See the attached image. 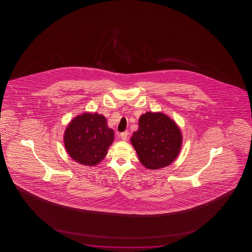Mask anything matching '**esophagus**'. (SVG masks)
I'll list each match as a JSON object with an SVG mask.
<instances>
[{"label": "esophagus", "instance_id": "esophagus-1", "mask_svg": "<svg viewBox=\"0 0 252 252\" xmlns=\"http://www.w3.org/2000/svg\"><path fill=\"white\" fill-rule=\"evenodd\" d=\"M128 136V131H123V132H121V138L122 140H126V138H127Z\"/></svg>", "mask_w": 252, "mask_h": 252}]
</instances>
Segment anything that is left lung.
I'll return each mask as SVG.
<instances>
[{
	"instance_id": "8db88e82",
	"label": "left lung",
	"mask_w": 252,
	"mask_h": 252,
	"mask_svg": "<svg viewBox=\"0 0 252 252\" xmlns=\"http://www.w3.org/2000/svg\"><path fill=\"white\" fill-rule=\"evenodd\" d=\"M139 161L147 169H162L176 158L183 136L174 121L162 113L147 112L138 120L131 138Z\"/></svg>"
}]
</instances>
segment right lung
Masks as SVG:
<instances>
[{"label":"right lung","mask_w":252,"mask_h":252,"mask_svg":"<svg viewBox=\"0 0 252 252\" xmlns=\"http://www.w3.org/2000/svg\"><path fill=\"white\" fill-rule=\"evenodd\" d=\"M114 132L103 115L84 113L70 121L63 137L66 151L76 162L97 165L106 157Z\"/></svg>","instance_id":"add662e5"}]
</instances>
